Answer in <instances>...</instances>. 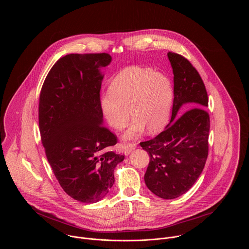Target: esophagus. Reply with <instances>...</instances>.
<instances>
[{
    "mask_svg": "<svg viewBox=\"0 0 249 249\" xmlns=\"http://www.w3.org/2000/svg\"><path fill=\"white\" fill-rule=\"evenodd\" d=\"M137 146V143L136 142H127V143H124V152L125 155H128L133 149H135Z\"/></svg>",
    "mask_w": 249,
    "mask_h": 249,
    "instance_id": "obj_1",
    "label": "esophagus"
}]
</instances>
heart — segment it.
I'll use <instances>...</instances> for the list:
<instances>
[{
  "instance_id": "1",
  "label": "heart",
  "mask_w": 249,
  "mask_h": 249,
  "mask_svg": "<svg viewBox=\"0 0 249 249\" xmlns=\"http://www.w3.org/2000/svg\"><path fill=\"white\" fill-rule=\"evenodd\" d=\"M174 101V84L164 72L149 68L130 67L112 80L108 93L101 98V108L107 124L123 129L130 115L133 119L125 139L140 135L144 127L149 133L162 130L168 124Z\"/></svg>"
}]
</instances>
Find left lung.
<instances>
[{
  "instance_id": "8db88e82",
  "label": "left lung",
  "mask_w": 249,
  "mask_h": 249,
  "mask_svg": "<svg viewBox=\"0 0 249 249\" xmlns=\"http://www.w3.org/2000/svg\"><path fill=\"white\" fill-rule=\"evenodd\" d=\"M168 57L175 75L172 118L164 131L140 144L149 155L146 187L161 198L174 199L189 191L204 169L210 117L205 109L207 91L198 71L178 53L169 52Z\"/></svg>"
}]
</instances>
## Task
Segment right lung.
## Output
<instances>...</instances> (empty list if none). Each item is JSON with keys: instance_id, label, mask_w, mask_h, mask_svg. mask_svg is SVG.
Here are the masks:
<instances>
[{"instance_id": "add662e5", "label": "right lung", "mask_w": 249, "mask_h": 249, "mask_svg": "<svg viewBox=\"0 0 249 249\" xmlns=\"http://www.w3.org/2000/svg\"><path fill=\"white\" fill-rule=\"evenodd\" d=\"M110 54L71 53L59 58L43 83L38 107L41 141L64 192L83 203L103 199L124 155L111 150L117 136L103 124L100 68Z\"/></svg>"}]
</instances>
